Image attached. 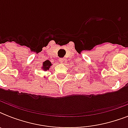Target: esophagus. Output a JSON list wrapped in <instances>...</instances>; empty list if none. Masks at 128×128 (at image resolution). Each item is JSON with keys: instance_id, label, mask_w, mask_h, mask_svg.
I'll list each match as a JSON object with an SVG mask.
<instances>
[{"instance_id": "1", "label": "esophagus", "mask_w": 128, "mask_h": 128, "mask_svg": "<svg viewBox=\"0 0 128 128\" xmlns=\"http://www.w3.org/2000/svg\"><path fill=\"white\" fill-rule=\"evenodd\" d=\"M60 62L62 63V64H66V58H61L60 59Z\"/></svg>"}]
</instances>
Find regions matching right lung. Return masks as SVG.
<instances>
[{
  "label": "right lung",
  "instance_id": "1",
  "mask_svg": "<svg viewBox=\"0 0 128 128\" xmlns=\"http://www.w3.org/2000/svg\"><path fill=\"white\" fill-rule=\"evenodd\" d=\"M43 66L42 67V70H44V71H46V70H48L50 69V66H52V64H51V62H50V60H46V61H44L43 62Z\"/></svg>",
  "mask_w": 128,
  "mask_h": 128
}]
</instances>
